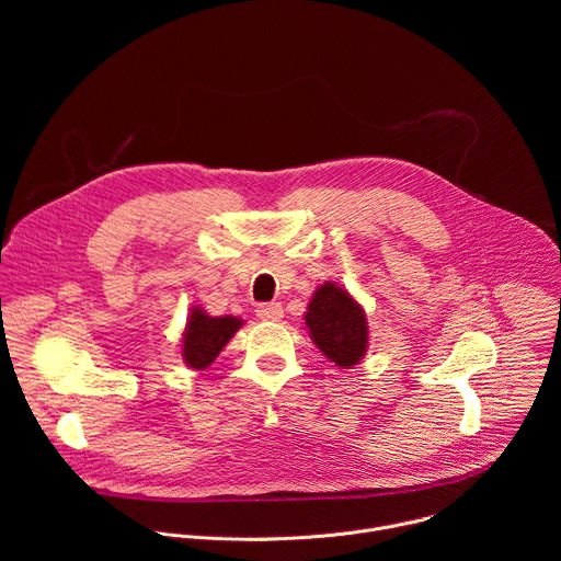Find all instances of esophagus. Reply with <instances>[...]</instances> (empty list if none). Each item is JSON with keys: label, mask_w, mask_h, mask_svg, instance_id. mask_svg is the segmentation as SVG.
<instances>
[{"label": "esophagus", "mask_w": 561, "mask_h": 561, "mask_svg": "<svg viewBox=\"0 0 561 561\" xmlns=\"http://www.w3.org/2000/svg\"><path fill=\"white\" fill-rule=\"evenodd\" d=\"M257 317L262 319V322H279V319L284 317V308L279 301H268V304H260L257 306Z\"/></svg>", "instance_id": "obj_1"}]
</instances>
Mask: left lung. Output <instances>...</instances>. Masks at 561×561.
<instances>
[{"instance_id": "1", "label": "left lung", "mask_w": 561, "mask_h": 561, "mask_svg": "<svg viewBox=\"0 0 561 561\" xmlns=\"http://www.w3.org/2000/svg\"><path fill=\"white\" fill-rule=\"evenodd\" d=\"M304 319L317 348L337 366L351 368L366 355V312L344 288L331 282L319 286Z\"/></svg>"}]
</instances>
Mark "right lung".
<instances>
[{"instance_id": "1", "label": "right lung", "mask_w": 561, "mask_h": 561, "mask_svg": "<svg viewBox=\"0 0 561 561\" xmlns=\"http://www.w3.org/2000/svg\"><path fill=\"white\" fill-rule=\"evenodd\" d=\"M242 324V319L237 317H210L195 306L182 337V357L186 366L195 370L208 368Z\"/></svg>"}]
</instances>
